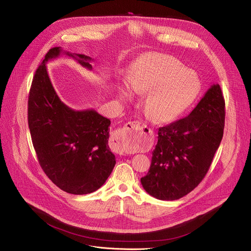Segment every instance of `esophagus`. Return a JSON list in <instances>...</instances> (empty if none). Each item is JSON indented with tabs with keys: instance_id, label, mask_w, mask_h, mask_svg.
Listing matches in <instances>:
<instances>
[{
	"instance_id": "esophagus-1",
	"label": "esophagus",
	"mask_w": 251,
	"mask_h": 251,
	"mask_svg": "<svg viewBox=\"0 0 251 251\" xmlns=\"http://www.w3.org/2000/svg\"><path fill=\"white\" fill-rule=\"evenodd\" d=\"M128 126H131L134 131L133 132H129L127 130H126V128H127ZM150 132H151L150 128H148L144 124H141L137 121L129 122L124 126L123 129L117 131L115 136H114L113 144H112V150L117 154H120V155L128 154L130 151H128L126 149L125 143L133 142L136 145L141 144L143 142V136H144L143 134L146 133V135H147Z\"/></svg>"
}]
</instances>
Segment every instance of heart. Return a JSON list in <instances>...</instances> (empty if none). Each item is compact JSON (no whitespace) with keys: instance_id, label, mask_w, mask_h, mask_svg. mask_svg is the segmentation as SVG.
<instances>
[{"instance_id":"b5f03b06","label":"heart","mask_w":251,"mask_h":251,"mask_svg":"<svg viewBox=\"0 0 251 251\" xmlns=\"http://www.w3.org/2000/svg\"><path fill=\"white\" fill-rule=\"evenodd\" d=\"M128 82L135 92H147L145 112L157 123L177 119L190 108L200 92L198 75L173 57L163 54L139 57L130 68ZM119 92L123 97L131 95L127 85H120ZM126 149L130 152L136 150L130 145Z\"/></svg>"}]
</instances>
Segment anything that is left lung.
<instances>
[{
	"instance_id": "obj_1",
	"label": "left lung",
	"mask_w": 251,
	"mask_h": 251,
	"mask_svg": "<svg viewBox=\"0 0 251 251\" xmlns=\"http://www.w3.org/2000/svg\"><path fill=\"white\" fill-rule=\"evenodd\" d=\"M224 108L221 88L213 84L188 116L158 129L150 169L141 178L148 194L176 200L200 183L222 139Z\"/></svg>"
}]
</instances>
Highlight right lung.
<instances>
[{
	"label": "right lung",
	"instance_id": "obj_1",
	"mask_svg": "<svg viewBox=\"0 0 251 251\" xmlns=\"http://www.w3.org/2000/svg\"><path fill=\"white\" fill-rule=\"evenodd\" d=\"M61 55L92 70L91 57L49 50L33 78L28 124L38 161L53 183L68 193L88 194L105 183L116 164L108 145L111 121L94 109L76 111L61 101L46 66Z\"/></svg>",
	"mask_w": 251,
	"mask_h": 251
}]
</instances>
